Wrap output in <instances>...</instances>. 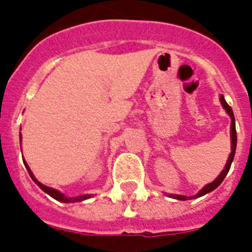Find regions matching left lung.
I'll return each mask as SVG.
<instances>
[{
  "label": "left lung",
  "mask_w": 252,
  "mask_h": 252,
  "mask_svg": "<svg viewBox=\"0 0 252 252\" xmlns=\"http://www.w3.org/2000/svg\"><path fill=\"white\" fill-rule=\"evenodd\" d=\"M220 102H221V104H222L223 110L226 111V114L230 116L231 119V124H230V140H231V152L230 154H229V158H227L226 161V165H225V167H223V170L221 172H220V175L216 178L212 183H208L207 186H204L201 189H200L197 193H196L195 196H184V195H175V193H170V195H166L168 196V197H172V199H176V200H191V199H197V197H201V196L207 195V193H209V192H212L213 189H216V188L219 187L220 184L222 183V180L225 179V176L227 175V172H229V170H230V166H231V162H233V159H234V156H235V149H237V130H235V119H234V114H233V110H231V107L229 106L226 103V100H225V98H223V95L221 94L220 95Z\"/></svg>",
  "instance_id": "1"
}]
</instances>
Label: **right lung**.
<instances>
[{
    "instance_id": "obj_1",
    "label": "right lung",
    "mask_w": 252,
    "mask_h": 252,
    "mask_svg": "<svg viewBox=\"0 0 252 252\" xmlns=\"http://www.w3.org/2000/svg\"><path fill=\"white\" fill-rule=\"evenodd\" d=\"M25 162V166L26 168H27V171H29L30 176H31V179L35 182V183L39 186V187L43 189V191L45 192V193H48L51 197H53L55 200H57V201H61V203H78V201H84V200H87L90 199L91 195H80V196H74V197H68V196H65L64 193H61L60 191H57V189H55V188H51V187H47V186H44L43 183H40L39 180L35 178V175H33V172L31 171V168L29 167V165Z\"/></svg>"
}]
</instances>
